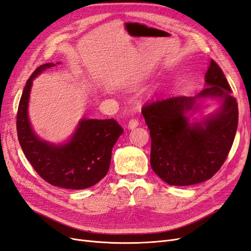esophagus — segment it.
<instances>
[{"label":"esophagus","instance_id":"34e87169","mask_svg":"<svg viewBox=\"0 0 251 251\" xmlns=\"http://www.w3.org/2000/svg\"><path fill=\"white\" fill-rule=\"evenodd\" d=\"M139 125V121L138 119L136 118H131L130 120H128V124H127V126L130 130H132V128H135L136 126H137Z\"/></svg>","mask_w":251,"mask_h":251}]
</instances>
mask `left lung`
I'll use <instances>...</instances> for the list:
<instances>
[{
    "instance_id": "obj_1",
    "label": "left lung",
    "mask_w": 251,
    "mask_h": 251,
    "mask_svg": "<svg viewBox=\"0 0 251 251\" xmlns=\"http://www.w3.org/2000/svg\"><path fill=\"white\" fill-rule=\"evenodd\" d=\"M208 86L196 97L172 96L144 103L141 113L151 139V166L170 185L186 186L210 179L221 169L234 140L239 109L220 66L210 60ZM222 97L223 107L202 124L189 125L185 113L196 98Z\"/></svg>"
}]
</instances>
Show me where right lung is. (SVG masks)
Returning <instances> with one entry per match:
<instances>
[{
	"label": "right lung",
	"mask_w": 251,
	"mask_h": 251,
	"mask_svg": "<svg viewBox=\"0 0 251 251\" xmlns=\"http://www.w3.org/2000/svg\"><path fill=\"white\" fill-rule=\"evenodd\" d=\"M54 64L37 67L26 81L17 114V132L27 160L40 176L53 186L83 189L93 186L107 175L112 149L124 133L115 119H82L71 140L53 146L40 140L29 124L27 107L32 79Z\"/></svg>",
	"instance_id": "obj_1"
}]
</instances>
